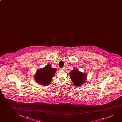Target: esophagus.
Segmentation results:
<instances>
[{"mask_svg":"<svg viewBox=\"0 0 122 122\" xmlns=\"http://www.w3.org/2000/svg\"><path fill=\"white\" fill-rule=\"evenodd\" d=\"M65 67H63V68H60V70H61L64 71L65 70Z\"/></svg>","mask_w":122,"mask_h":122,"instance_id":"1","label":"esophagus"}]
</instances>
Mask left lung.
<instances>
[{
  "label": "left lung",
  "instance_id": "1",
  "mask_svg": "<svg viewBox=\"0 0 122 122\" xmlns=\"http://www.w3.org/2000/svg\"><path fill=\"white\" fill-rule=\"evenodd\" d=\"M70 77L74 85L76 86H81L86 82L87 75L85 73H83L79 70L75 68L70 72Z\"/></svg>",
  "mask_w": 122,
  "mask_h": 122
}]
</instances>
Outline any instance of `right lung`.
<instances>
[{
  "label": "right lung",
  "mask_w": 122,
  "mask_h": 122,
  "mask_svg": "<svg viewBox=\"0 0 122 122\" xmlns=\"http://www.w3.org/2000/svg\"><path fill=\"white\" fill-rule=\"evenodd\" d=\"M56 71V68H51V65L48 64L45 67L37 71L34 76L35 80L41 85L47 86L51 83Z\"/></svg>",
  "instance_id": "right-lung-1"
}]
</instances>
